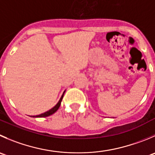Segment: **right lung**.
Returning <instances> with one entry per match:
<instances>
[{
    "instance_id": "right-lung-1",
    "label": "right lung",
    "mask_w": 155,
    "mask_h": 155,
    "mask_svg": "<svg viewBox=\"0 0 155 155\" xmlns=\"http://www.w3.org/2000/svg\"><path fill=\"white\" fill-rule=\"evenodd\" d=\"M64 92H65V91H64V93H63L62 96H61V99L59 100L58 103L57 104L55 105L53 108H51V109L47 111V112L44 113V114H39V115H37V116H33V117H48V116L52 115L53 114H54V113L58 110V108L60 107V106H61V101H62V99H63V97H64Z\"/></svg>"
}]
</instances>
